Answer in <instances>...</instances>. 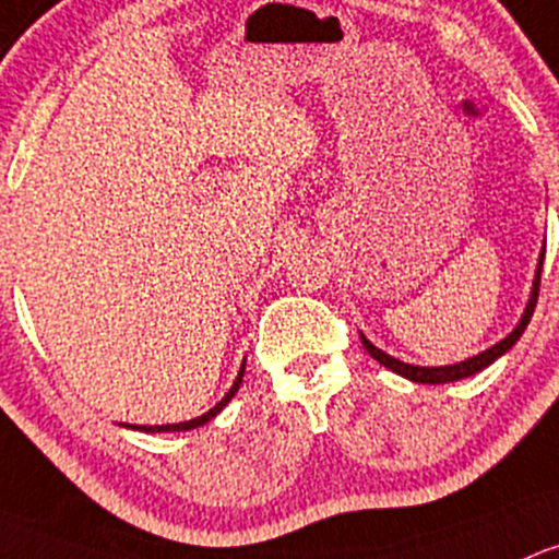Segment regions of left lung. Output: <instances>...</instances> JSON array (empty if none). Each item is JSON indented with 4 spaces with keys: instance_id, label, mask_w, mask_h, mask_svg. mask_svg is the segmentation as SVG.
I'll list each match as a JSON object with an SVG mask.
<instances>
[{
    "instance_id": "left-lung-1",
    "label": "left lung",
    "mask_w": 559,
    "mask_h": 559,
    "mask_svg": "<svg viewBox=\"0 0 559 559\" xmlns=\"http://www.w3.org/2000/svg\"><path fill=\"white\" fill-rule=\"evenodd\" d=\"M540 266H544V255H540V261H538V272H536V282H533L531 304H527V309H525V314H522L520 325H516L514 331H511L509 336L503 338V342H498V344H495V347L485 349V353H479V355H476V358H471V360H463V364H454V366L423 368V366H408V364H404V360H395L393 355L382 353V349H379V347H373V344L368 342L366 336H360V338H364V347L368 349V355H371L373 360H379V364H382V366H388L390 371L401 373V377L412 379V382H423V384H444V382H457V379H465V377H474L476 371H481V368H487V366H490L492 360H498L500 355H503V353H509V349L514 347V344H516V338H520L522 333H525L527 322H531V318H533V309H536V301H538V287H540Z\"/></svg>"
}]
</instances>
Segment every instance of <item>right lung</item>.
Returning <instances> with one entry per match:
<instances>
[{"mask_svg": "<svg viewBox=\"0 0 559 559\" xmlns=\"http://www.w3.org/2000/svg\"><path fill=\"white\" fill-rule=\"evenodd\" d=\"M241 377H245V364H241V371H239L237 382H234V388L228 390V393L223 395V399L217 401V404L212 406L210 412H206V414H201V417H195V419H188V423H175V425H134V428H136V430H145V433H169V430H191V428H199V425L210 423V419L215 417V414H221V408L226 406L228 401L234 399V395H237V390H239V384H241Z\"/></svg>", "mask_w": 559, "mask_h": 559, "instance_id": "obj_1", "label": "right lung"}]
</instances>
